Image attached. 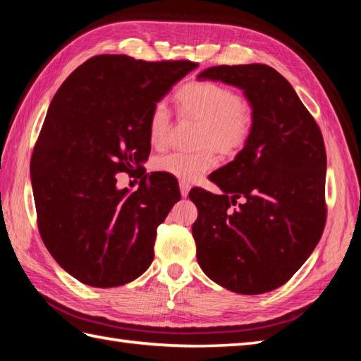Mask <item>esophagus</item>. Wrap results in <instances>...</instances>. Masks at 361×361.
<instances>
[{"label": "esophagus", "mask_w": 361, "mask_h": 361, "mask_svg": "<svg viewBox=\"0 0 361 361\" xmlns=\"http://www.w3.org/2000/svg\"><path fill=\"white\" fill-rule=\"evenodd\" d=\"M189 190H190L189 183H186V181H180V192H181V195H183V197H188Z\"/></svg>", "instance_id": "1"}]
</instances>
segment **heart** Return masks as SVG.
<instances>
[{
    "instance_id": "obj_1",
    "label": "heart",
    "mask_w": 361,
    "mask_h": 361,
    "mask_svg": "<svg viewBox=\"0 0 361 361\" xmlns=\"http://www.w3.org/2000/svg\"><path fill=\"white\" fill-rule=\"evenodd\" d=\"M176 99L183 113L202 122L200 145H212L220 153L234 155L247 144L252 130V110L234 90L212 80L189 82L178 90ZM169 133L171 113L164 102H158L153 105L149 118L152 145L164 147ZM216 163L211 149L197 153L172 152L158 157L155 169L181 181H194L211 171Z\"/></svg>"
}]
</instances>
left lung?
I'll return each mask as SVG.
<instances>
[{
	"label": "left lung",
	"instance_id": "8db88e82",
	"mask_svg": "<svg viewBox=\"0 0 361 361\" xmlns=\"http://www.w3.org/2000/svg\"><path fill=\"white\" fill-rule=\"evenodd\" d=\"M243 90L252 130L234 161L195 188L197 260L209 279L240 295L283 286L315 250L326 225V149L315 119L286 78L262 63L198 74ZM240 200L235 210L231 208Z\"/></svg>",
	"mask_w": 361,
	"mask_h": 361
}]
</instances>
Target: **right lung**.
<instances>
[{
  "mask_svg": "<svg viewBox=\"0 0 361 361\" xmlns=\"http://www.w3.org/2000/svg\"><path fill=\"white\" fill-rule=\"evenodd\" d=\"M197 68L96 56L54 96L30 158L38 231L56 262L90 287L132 282L150 267L157 228L180 200L178 183L145 173L153 105ZM119 171L142 176L118 190Z\"/></svg>",
  "mask_w": 361,
  "mask_h": 361,
  "instance_id": "right-lung-1",
  "label": "right lung"
}]
</instances>
